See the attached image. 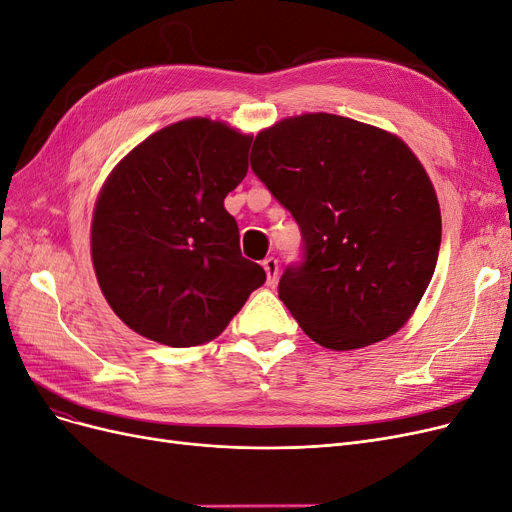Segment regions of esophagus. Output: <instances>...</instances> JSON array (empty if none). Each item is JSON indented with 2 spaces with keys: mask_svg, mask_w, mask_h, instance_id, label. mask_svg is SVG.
I'll return each mask as SVG.
<instances>
[{
  "mask_svg": "<svg viewBox=\"0 0 512 512\" xmlns=\"http://www.w3.org/2000/svg\"><path fill=\"white\" fill-rule=\"evenodd\" d=\"M262 269H265V273H267V284L275 286L277 271H280V267H277V260L273 256L265 258V260H262Z\"/></svg>",
  "mask_w": 512,
  "mask_h": 512,
  "instance_id": "esophagus-1",
  "label": "esophagus"
}]
</instances>
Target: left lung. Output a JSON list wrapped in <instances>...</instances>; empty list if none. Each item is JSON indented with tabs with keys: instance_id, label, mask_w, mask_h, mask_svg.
<instances>
[{
	"instance_id": "left-lung-1",
	"label": "left lung",
	"mask_w": 512,
	"mask_h": 512,
	"mask_svg": "<svg viewBox=\"0 0 512 512\" xmlns=\"http://www.w3.org/2000/svg\"><path fill=\"white\" fill-rule=\"evenodd\" d=\"M252 170L301 228L280 299L305 335L354 350L397 333L436 271L442 218L423 164L395 134L329 113L262 130Z\"/></svg>"
}]
</instances>
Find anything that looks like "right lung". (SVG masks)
<instances>
[{
    "mask_svg": "<svg viewBox=\"0 0 512 512\" xmlns=\"http://www.w3.org/2000/svg\"><path fill=\"white\" fill-rule=\"evenodd\" d=\"M252 136L183 119L123 158L98 196L91 260L102 294L132 331L173 348L205 344L267 273L241 256L224 198L247 175Z\"/></svg>",
    "mask_w": 512,
    "mask_h": 512,
    "instance_id": "obj_1",
    "label": "right lung"
}]
</instances>
